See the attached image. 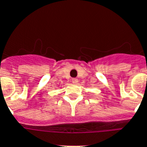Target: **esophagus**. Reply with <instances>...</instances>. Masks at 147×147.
<instances>
[{
    "label": "esophagus",
    "mask_w": 147,
    "mask_h": 147,
    "mask_svg": "<svg viewBox=\"0 0 147 147\" xmlns=\"http://www.w3.org/2000/svg\"><path fill=\"white\" fill-rule=\"evenodd\" d=\"M78 82V80L77 78H73L72 79V83L73 84H77Z\"/></svg>",
    "instance_id": "34e87169"
}]
</instances>
